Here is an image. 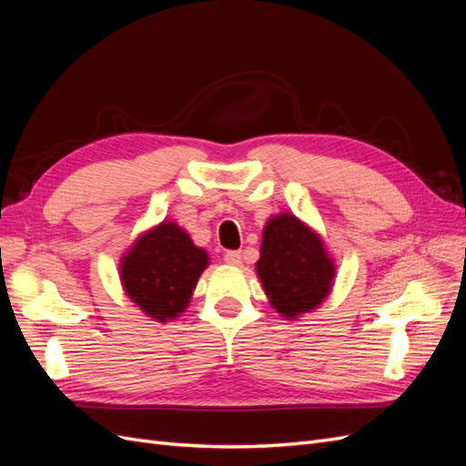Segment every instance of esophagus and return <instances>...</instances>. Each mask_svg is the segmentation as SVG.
Segmentation results:
<instances>
[{
    "mask_svg": "<svg viewBox=\"0 0 466 466\" xmlns=\"http://www.w3.org/2000/svg\"><path fill=\"white\" fill-rule=\"evenodd\" d=\"M223 260L231 266H241L243 264V252L241 250H228L225 252Z\"/></svg>",
    "mask_w": 466,
    "mask_h": 466,
    "instance_id": "34e87169",
    "label": "esophagus"
}]
</instances>
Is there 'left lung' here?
Wrapping results in <instances>:
<instances>
[{"label": "left lung", "mask_w": 466, "mask_h": 466, "mask_svg": "<svg viewBox=\"0 0 466 466\" xmlns=\"http://www.w3.org/2000/svg\"><path fill=\"white\" fill-rule=\"evenodd\" d=\"M257 272L281 317L313 311L332 288L334 264L320 237L291 214L266 223Z\"/></svg>", "instance_id": "1"}]
</instances>
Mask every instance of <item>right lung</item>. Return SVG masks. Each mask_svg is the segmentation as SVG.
<instances>
[{"mask_svg": "<svg viewBox=\"0 0 466 466\" xmlns=\"http://www.w3.org/2000/svg\"><path fill=\"white\" fill-rule=\"evenodd\" d=\"M206 266V250L175 223L163 221L139 237L122 258L120 279L146 315L165 322L185 311Z\"/></svg>", "mask_w": 466, "mask_h": 466, "instance_id": "obj_1", "label": "right lung"}]
</instances>
